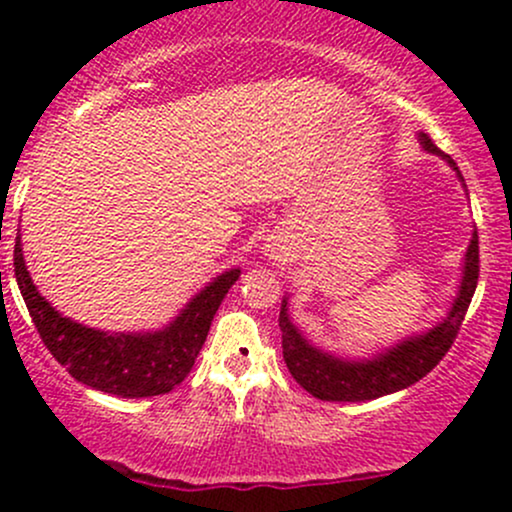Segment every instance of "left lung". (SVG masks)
I'll return each mask as SVG.
<instances>
[{
  "label": "left lung",
  "mask_w": 512,
  "mask_h": 512,
  "mask_svg": "<svg viewBox=\"0 0 512 512\" xmlns=\"http://www.w3.org/2000/svg\"><path fill=\"white\" fill-rule=\"evenodd\" d=\"M419 144L426 154L443 158L455 170L457 180L462 182L464 192H467L457 163L448 154H443L428 139V134L419 132ZM477 279L479 238L477 228H474L467 252H464L460 284L452 296L448 313L440 317L436 325L426 327L424 332L407 334L399 342L383 346L370 356H339L313 344V339L305 337V332L293 322L289 313V296H284L279 327L286 368L303 390H308L317 399H325V402H368V399L404 390V387L419 383L426 373H431L438 366L440 358L448 354L452 339L457 337V330L464 320V313L472 303L474 291H477Z\"/></svg>",
  "instance_id": "obj_1"
}]
</instances>
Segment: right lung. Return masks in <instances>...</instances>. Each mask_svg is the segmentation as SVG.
Listing matches in <instances>:
<instances>
[{
	"mask_svg": "<svg viewBox=\"0 0 512 512\" xmlns=\"http://www.w3.org/2000/svg\"><path fill=\"white\" fill-rule=\"evenodd\" d=\"M14 274L40 339L69 375L93 390L139 399L166 395L187 378L211 320L223 296L238 281L240 269L231 267L214 276L168 325L139 332L98 330L62 315L33 284L23 260L21 233L16 236Z\"/></svg>",
	"mask_w": 512,
	"mask_h": 512,
	"instance_id": "1",
	"label": "right lung"
}]
</instances>
